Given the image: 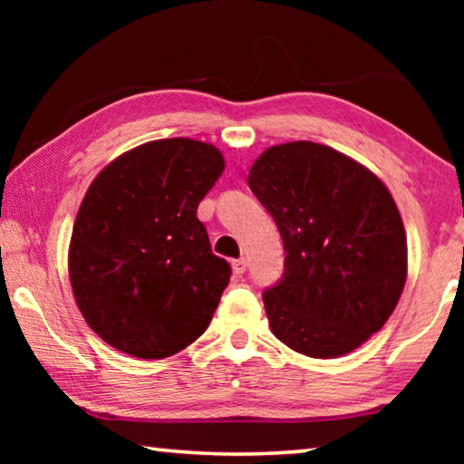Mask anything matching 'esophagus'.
<instances>
[{"instance_id": "1", "label": "esophagus", "mask_w": 464, "mask_h": 464, "mask_svg": "<svg viewBox=\"0 0 464 464\" xmlns=\"http://www.w3.org/2000/svg\"><path fill=\"white\" fill-rule=\"evenodd\" d=\"M247 270V260L246 257H239V260H233V272L235 274H243Z\"/></svg>"}]
</instances>
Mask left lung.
<instances>
[{
    "instance_id": "obj_1",
    "label": "left lung",
    "mask_w": 464,
    "mask_h": 464,
    "mask_svg": "<svg viewBox=\"0 0 464 464\" xmlns=\"http://www.w3.org/2000/svg\"><path fill=\"white\" fill-rule=\"evenodd\" d=\"M247 184L276 223L285 272L264 290L272 334L311 358L356 350L387 324L407 278L401 215L372 171L332 147H270Z\"/></svg>"
}]
</instances>
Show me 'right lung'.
<instances>
[{
    "label": "right lung",
    "mask_w": 464,
    "mask_h": 464,
    "mask_svg": "<svg viewBox=\"0 0 464 464\" xmlns=\"http://www.w3.org/2000/svg\"><path fill=\"white\" fill-rule=\"evenodd\" d=\"M223 169L218 149L178 137L132 149L92 182L69 278L83 319L112 348L160 360L208 327L231 266L213 254L196 210Z\"/></svg>",
    "instance_id": "right-lung-1"
}]
</instances>
